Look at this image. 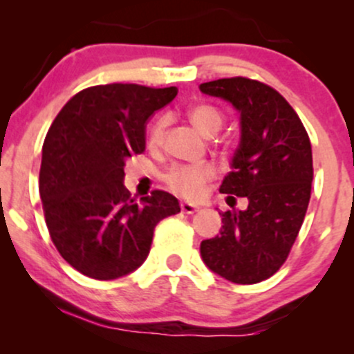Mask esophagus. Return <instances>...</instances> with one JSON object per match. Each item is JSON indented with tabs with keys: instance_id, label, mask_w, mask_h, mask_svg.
<instances>
[{
	"instance_id": "34e87169",
	"label": "esophagus",
	"mask_w": 354,
	"mask_h": 354,
	"mask_svg": "<svg viewBox=\"0 0 354 354\" xmlns=\"http://www.w3.org/2000/svg\"><path fill=\"white\" fill-rule=\"evenodd\" d=\"M198 209H200V208H198V206H194V205H191V203H181V211H183V213L193 214V213H196Z\"/></svg>"
}]
</instances>
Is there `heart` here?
<instances>
[{
  "label": "heart",
  "instance_id": "obj_1",
  "mask_svg": "<svg viewBox=\"0 0 354 354\" xmlns=\"http://www.w3.org/2000/svg\"><path fill=\"white\" fill-rule=\"evenodd\" d=\"M189 118L196 124V128L201 129L205 135H214L223 124L221 113L216 108L209 106V104H196V106H193L189 109ZM166 123H168V120L161 116L149 128L148 145L151 148H158V146L163 143ZM214 174H216V168L211 163L174 166L166 174V185L174 193L180 194V196L188 198V200H196V198L201 196L206 183L213 180Z\"/></svg>",
  "mask_w": 354,
  "mask_h": 354
}]
</instances>
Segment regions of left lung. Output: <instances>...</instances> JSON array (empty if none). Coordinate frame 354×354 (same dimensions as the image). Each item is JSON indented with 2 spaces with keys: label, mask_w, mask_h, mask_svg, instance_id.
Returning <instances> with one entry per match:
<instances>
[{
  "label": "left lung",
  "mask_w": 354,
  "mask_h": 354,
  "mask_svg": "<svg viewBox=\"0 0 354 354\" xmlns=\"http://www.w3.org/2000/svg\"><path fill=\"white\" fill-rule=\"evenodd\" d=\"M203 93L230 101L241 115V141L219 191L230 206L221 231L201 241L203 261L238 284L271 278L290 256L311 198L310 136L291 104L261 81L223 78L200 84Z\"/></svg>",
  "instance_id": "left-lung-1"
}]
</instances>
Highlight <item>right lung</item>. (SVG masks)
<instances>
[{"instance_id": "add662e5", "label": "right lung", "mask_w": 354, "mask_h": 354, "mask_svg": "<svg viewBox=\"0 0 354 354\" xmlns=\"http://www.w3.org/2000/svg\"><path fill=\"white\" fill-rule=\"evenodd\" d=\"M176 86H91L61 108L43 143L39 196L56 250L88 278L108 281L143 265L161 219L180 213L173 194L153 189L136 201L124 188V161L145 151V128Z\"/></svg>"}]
</instances>
